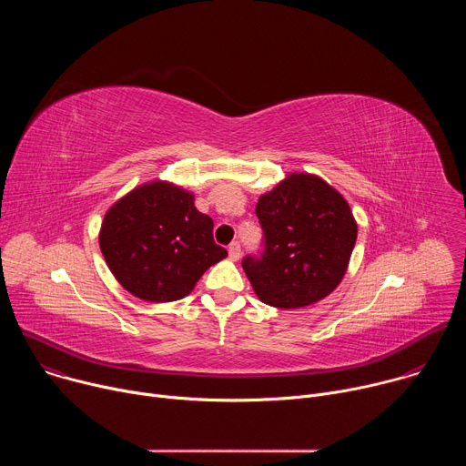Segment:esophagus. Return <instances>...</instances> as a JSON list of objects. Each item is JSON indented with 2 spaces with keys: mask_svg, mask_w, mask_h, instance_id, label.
Listing matches in <instances>:
<instances>
[{
  "mask_svg": "<svg viewBox=\"0 0 466 466\" xmlns=\"http://www.w3.org/2000/svg\"><path fill=\"white\" fill-rule=\"evenodd\" d=\"M228 256H230L232 261H238V259L241 258V247H239L238 241L230 243V247H228Z\"/></svg>",
  "mask_w": 466,
  "mask_h": 466,
  "instance_id": "obj_1",
  "label": "esophagus"
}]
</instances>
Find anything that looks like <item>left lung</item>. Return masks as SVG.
Here are the masks:
<instances>
[{"instance_id": "8db88e82", "label": "left lung", "mask_w": 466, "mask_h": 466, "mask_svg": "<svg viewBox=\"0 0 466 466\" xmlns=\"http://www.w3.org/2000/svg\"><path fill=\"white\" fill-rule=\"evenodd\" d=\"M256 216L265 248L243 271L263 302L280 309L311 306L334 291L350 263L358 223L347 198L313 173H289L259 195Z\"/></svg>"}]
</instances>
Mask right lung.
<instances>
[{"label": "right lung", "mask_w": 466, "mask_h": 466, "mask_svg": "<svg viewBox=\"0 0 466 466\" xmlns=\"http://www.w3.org/2000/svg\"><path fill=\"white\" fill-rule=\"evenodd\" d=\"M214 221L195 208V195L169 180L130 189L106 210L99 247L110 273L146 302L187 297L212 265L227 258Z\"/></svg>", "instance_id": "obj_1"}]
</instances>
